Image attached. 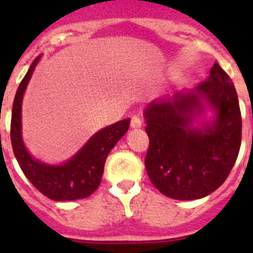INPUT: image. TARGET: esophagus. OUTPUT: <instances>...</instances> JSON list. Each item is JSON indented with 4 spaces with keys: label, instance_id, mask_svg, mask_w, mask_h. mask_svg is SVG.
Masks as SVG:
<instances>
[{
    "label": "esophagus",
    "instance_id": "34e87169",
    "mask_svg": "<svg viewBox=\"0 0 253 253\" xmlns=\"http://www.w3.org/2000/svg\"><path fill=\"white\" fill-rule=\"evenodd\" d=\"M143 124V120L142 118H140L139 115H133L131 116V119H130V126L133 129H137V128H140Z\"/></svg>",
    "mask_w": 253,
    "mask_h": 253
}]
</instances>
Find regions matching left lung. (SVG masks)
I'll list each match as a JSON object with an SVG mask.
<instances>
[{
	"label": "left lung",
	"instance_id": "8db88e82",
	"mask_svg": "<svg viewBox=\"0 0 253 253\" xmlns=\"http://www.w3.org/2000/svg\"><path fill=\"white\" fill-rule=\"evenodd\" d=\"M210 105L216 118L203 129L193 116ZM149 137L147 173L163 195L177 200L202 199L215 191L236 163L242 140V118L236 88L214 63L207 81L193 91L153 101L144 110Z\"/></svg>",
	"mask_w": 253,
	"mask_h": 253
}]
</instances>
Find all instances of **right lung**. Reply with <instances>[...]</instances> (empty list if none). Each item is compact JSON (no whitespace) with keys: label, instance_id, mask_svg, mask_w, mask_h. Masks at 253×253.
Segmentation results:
<instances>
[{"label":"right lung","instance_id":"right-lung-1","mask_svg":"<svg viewBox=\"0 0 253 253\" xmlns=\"http://www.w3.org/2000/svg\"><path fill=\"white\" fill-rule=\"evenodd\" d=\"M40 59H34L15 95L11 115V144L24 175L40 193L55 202L77 200L97 190L104 173L105 161L116 143L129 129L130 120L124 119L99 130L69 161L59 166L40 162L26 151L21 137V104L31 75Z\"/></svg>","mask_w":253,"mask_h":253}]
</instances>
